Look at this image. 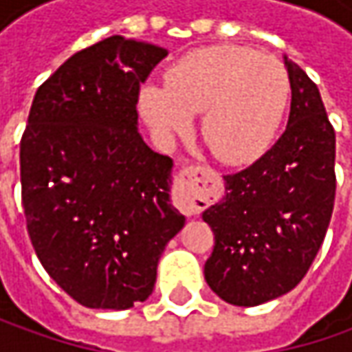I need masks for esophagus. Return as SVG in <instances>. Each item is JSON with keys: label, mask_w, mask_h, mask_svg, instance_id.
I'll use <instances>...</instances> for the list:
<instances>
[{"label": "esophagus", "mask_w": 352, "mask_h": 352, "mask_svg": "<svg viewBox=\"0 0 352 352\" xmlns=\"http://www.w3.org/2000/svg\"><path fill=\"white\" fill-rule=\"evenodd\" d=\"M215 190V174L204 166L184 168L176 182V206L188 213L196 215L208 206Z\"/></svg>", "instance_id": "obj_1"}]
</instances>
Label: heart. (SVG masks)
<instances>
[{
    "mask_svg": "<svg viewBox=\"0 0 352 352\" xmlns=\"http://www.w3.org/2000/svg\"><path fill=\"white\" fill-rule=\"evenodd\" d=\"M290 102V78L274 58L252 48L219 45L192 50L146 84L139 109L160 141L184 135L201 113L199 133L227 166H245L270 148Z\"/></svg>",
    "mask_w": 352,
    "mask_h": 352,
    "instance_id": "heart-1",
    "label": "heart"
}]
</instances>
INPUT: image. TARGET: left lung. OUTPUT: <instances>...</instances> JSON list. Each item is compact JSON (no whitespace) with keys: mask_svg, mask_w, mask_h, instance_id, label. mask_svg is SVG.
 <instances>
[{"mask_svg":"<svg viewBox=\"0 0 352 352\" xmlns=\"http://www.w3.org/2000/svg\"><path fill=\"white\" fill-rule=\"evenodd\" d=\"M290 117L252 166L225 176V196L201 217L215 235L204 266L223 302L252 307L294 290L314 263L335 201V131L318 86L284 54Z\"/></svg>","mask_w":352,"mask_h":352,"instance_id":"1","label":"left lung"}]
</instances>
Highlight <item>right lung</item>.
Returning a JSON list of instances; mask_svg holds the SVG:
<instances>
[{"mask_svg": "<svg viewBox=\"0 0 352 352\" xmlns=\"http://www.w3.org/2000/svg\"><path fill=\"white\" fill-rule=\"evenodd\" d=\"M168 54L109 36L36 89L21 139V197L43 268L78 304L129 309L186 223L170 201L172 160L139 133V84Z\"/></svg>", "mask_w": 352, "mask_h": 352, "instance_id": "right-lung-1", "label": "right lung"}]
</instances>
